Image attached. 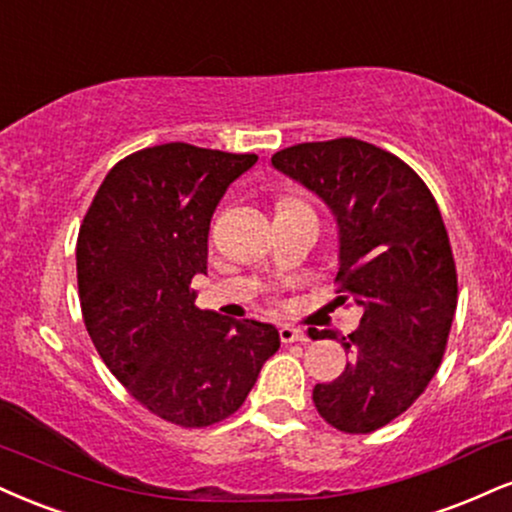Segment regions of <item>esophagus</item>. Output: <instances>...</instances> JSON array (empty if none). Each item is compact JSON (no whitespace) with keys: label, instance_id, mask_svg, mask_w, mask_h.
I'll use <instances>...</instances> for the list:
<instances>
[{"label":"esophagus","instance_id":"34e87169","mask_svg":"<svg viewBox=\"0 0 512 512\" xmlns=\"http://www.w3.org/2000/svg\"><path fill=\"white\" fill-rule=\"evenodd\" d=\"M279 336H281V341L283 343H295V341H310V338H307V334L303 329H293V326H288V324H283L281 329H279Z\"/></svg>","mask_w":512,"mask_h":512}]
</instances>
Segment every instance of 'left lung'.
Wrapping results in <instances>:
<instances>
[{"mask_svg":"<svg viewBox=\"0 0 512 512\" xmlns=\"http://www.w3.org/2000/svg\"><path fill=\"white\" fill-rule=\"evenodd\" d=\"M272 166L331 212L336 281L362 307L353 334L322 331L353 357L312 400L331 427L369 434L420 398L446 350L458 279L439 205L408 164L355 138L286 147Z\"/></svg>","mask_w":512,"mask_h":512,"instance_id":"left-lung-1","label":"left lung"}]
</instances>
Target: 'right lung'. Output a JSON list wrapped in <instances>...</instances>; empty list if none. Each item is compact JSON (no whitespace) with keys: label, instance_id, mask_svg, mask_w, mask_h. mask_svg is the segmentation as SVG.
Here are the masks:
<instances>
[{"label":"right lung","instance_id":"obj_1","mask_svg":"<svg viewBox=\"0 0 512 512\" xmlns=\"http://www.w3.org/2000/svg\"><path fill=\"white\" fill-rule=\"evenodd\" d=\"M257 155L166 143L109 171L78 233L85 326L104 365L166 422L209 427L233 415L281 346L279 329L197 310L209 221Z\"/></svg>","mask_w":512,"mask_h":512}]
</instances>
